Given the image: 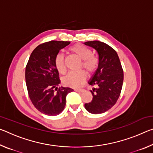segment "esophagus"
<instances>
[{"instance_id": "1", "label": "esophagus", "mask_w": 153, "mask_h": 153, "mask_svg": "<svg viewBox=\"0 0 153 153\" xmlns=\"http://www.w3.org/2000/svg\"><path fill=\"white\" fill-rule=\"evenodd\" d=\"M74 90L77 92H83L85 91L84 89H74Z\"/></svg>"}]
</instances>
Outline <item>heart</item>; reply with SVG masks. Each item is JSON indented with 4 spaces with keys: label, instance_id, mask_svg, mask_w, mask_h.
<instances>
[{
    "label": "heart",
    "instance_id": "b5f03b06",
    "mask_svg": "<svg viewBox=\"0 0 153 153\" xmlns=\"http://www.w3.org/2000/svg\"><path fill=\"white\" fill-rule=\"evenodd\" d=\"M71 52L82 59L81 67L86 69L89 73H93L98 67V59L92 55V51L89 48L81 44H76L69 48ZM55 65L57 71L61 74L65 72V66L64 62V55L58 53L54 60ZM86 78V74L84 70L79 71H71L65 76L63 83L67 86L71 88H79L82 86Z\"/></svg>",
    "mask_w": 153,
    "mask_h": 153
}]
</instances>
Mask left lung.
<instances>
[{"label":"left lung","instance_id":"8db88e82","mask_svg":"<svg viewBox=\"0 0 153 153\" xmlns=\"http://www.w3.org/2000/svg\"><path fill=\"white\" fill-rule=\"evenodd\" d=\"M94 48L98 55V67L88 82L92 86V101L84 105L92 114H100L109 110L120 97L123 82V71L117 52L107 44L100 41L84 43Z\"/></svg>","mask_w":153,"mask_h":153}]
</instances>
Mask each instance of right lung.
<instances>
[{"mask_svg":"<svg viewBox=\"0 0 153 153\" xmlns=\"http://www.w3.org/2000/svg\"><path fill=\"white\" fill-rule=\"evenodd\" d=\"M70 42L52 40L38 45L25 67V82L33 106L43 114L55 116L64 110L70 88L59 87L60 79L54 60L61 49Z\"/></svg>","mask_w":153,"mask_h":153,"instance_id":"right-lung-1","label":"right lung"}]
</instances>
